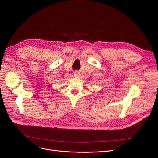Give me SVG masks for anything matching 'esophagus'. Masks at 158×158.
<instances>
[{"mask_svg": "<svg viewBox=\"0 0 158 158\" xmlns=\"http://www.w3.org/2000/svg\"><path fill=\"white\" fill-rule=\"evenodd\" d=\"M74 76L76 77H79L80 76V73L78 72V71H75L74 73Z\"/></svg>", "mask_w": 158, "mask_h": 158, "instance_id": "esophagus-1", "label": "esophagus"}]
</instances>
